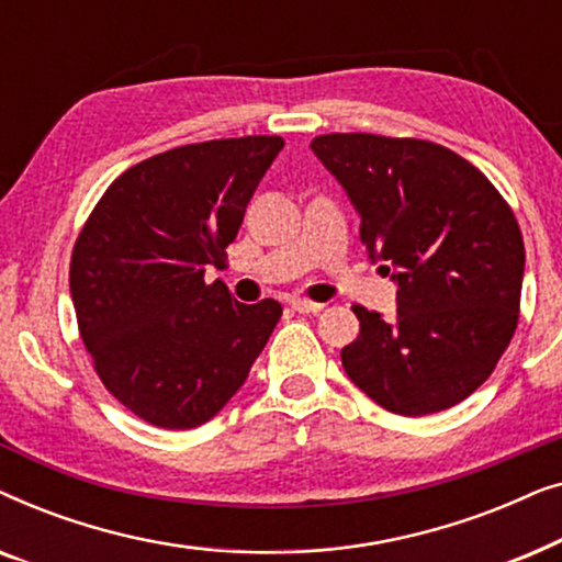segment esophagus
Segmentation results:
<instances>
[{
	"label": "esophagus",
	"mask_w": 562,
	"mask_h": 562,
	"mask_svg": "<svg viewBox=\"0 0 562 562\" xmlns=\"http://www.w3.org/2000/svg\"><path fill=\"white\" fill-rule=\"evenodd\" d=\"M289 304H291V310H296L302 314H317L322 310V304L310 302V299H302V296H294Z\"/></svg>",
	"instance_id": "34e87169"
}]
</instances>
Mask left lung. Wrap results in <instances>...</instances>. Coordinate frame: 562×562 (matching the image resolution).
<instances>
[{
    "label": "left lung",
    "mask_w": 562,
    "mask_h": 562,
    "mask_svg": "<svg viewBox=\"0 0 562 562\" xmlns=\"http://www.w3.org/2000/svg\"><path fill=\"white\" fill-rule=\"evenodd\" d=\"M312 150L348 191L360 240L398 283L394 319L352 306L345 373L383 409H450L494 373L519 322L525 240L473 164L417 137L333 133Z\"/></svg>",
    "instance_id": "left-lung-1"
}]
</instances>
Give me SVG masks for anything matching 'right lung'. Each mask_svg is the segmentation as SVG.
I'll list each match as a JSON object with an SVG mask.
<instances>
[{
  "label": "right lung",
  "mask_w": 562,
  "mask_h": 562,
  "mask_svg": "<svg viewBox=\"0 0 562 562\" xmlns=\"http://www.w3.org/2000/svg\"><path fill=\"white\" fill-rule=\"evenodd\" d=\"M281 148L279 135H248L158 153L110 183L76 237L81 340L104 389L150 425L210 422L281 319L276 299L240 304L204 281Z\"/></svg>",
  "instance_id": "obj_1"
}]
</instances>
